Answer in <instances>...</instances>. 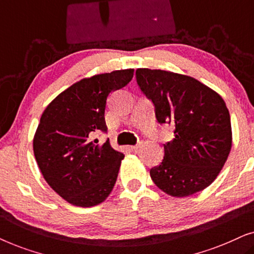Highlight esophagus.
Wrapping results in <instances>:
<instances>
[{
  "label": "esophagus",
  "mask_w": 254,
  "mask_h": 254,
  "mask_svg": "<svg viewBox=\"0 0 254 254\" xmlns=\"http://www.w3.org/2000/svg\"><path fill=\"white\" fill-rule=\"evenodd\" d=\"M138 147H140V143H138V144H135V145H130L129 149H130V150H136V149H137Z\"/></svg>",
  "instance_id": "esophagus-1"
}]
</instances>
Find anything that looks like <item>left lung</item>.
<instances>
[{
    "instance_id": "1",
    "label": "left lung",
    "mask_w": 254,
    "mask_h": 254,
    "mask_svg": "<svg viewBox=\"0 0 254 254\" xmlns=\"http://www.w3.org/2000/svg\"><path fill=\"white\" fill-rule=\"evenodd\" d=\"M140 89L155 105L159 124L175 127L164 158L150 170L168 195L186 197L207 189L221 172L232 145L229 110L216 91L190 76L138 68Z\"/></svg>"
}]
</instances>
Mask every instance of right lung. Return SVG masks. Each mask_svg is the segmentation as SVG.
<instances>
[{"label":"right lung","mask_w":254,"mask_h":254,"mask_svg":"<svg viewBox=\"0 0 254 254\" xmlns=\"http://www.w3.org/2000/svg\"><path fill=\"white\" fill-rule=\"evenodd\" d=\"M134 69L98 74L58 95L41 114L33 137V152L41 175L52 190L72 206L104 202L117 182L125 155L110 141H92L105 131L107 96L133 78Z\"/></svg>","instance_id":"obj_1"}]
</instances>
